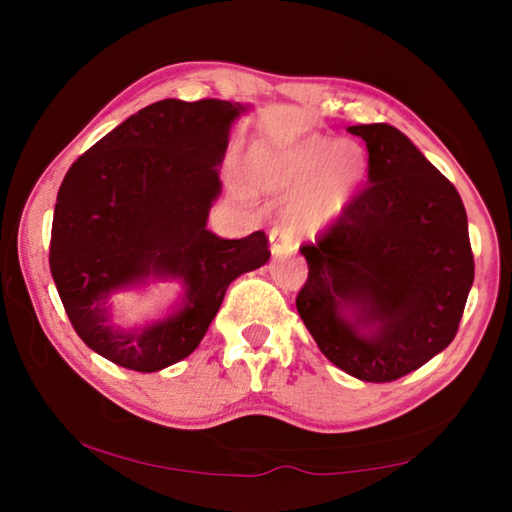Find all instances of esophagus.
<instances>
[{
	"mask_svg": "<svg viewBox=\"0 0 512 512\" xmlns=\"http://www.w3.org/2000/svg\"><path fill=\"white\" fill-rule=\"evenodd\" d=\"M271 250L273 255H291L298 250V241L293 239L291 232L282 225H273L271 228Z\"/></svg>",
	"mask_w": 512,
	"mask_h": 512,
	"instance_id": "34e87169",
	"label": "esophagus"
}]
</instances>
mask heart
I'll use <instances>...</instances> for the list:
<instances>
[{"label": "heart", "instance_id": "obj_1", "mask_svg": "<svg viewBox=\"0 0 512 512\" xmlns=\"http://www.w3.org/2000/svg\"><path fill=\"white\" fill-rule=\"evenodd\" d=\"M248 180L264 192L298 194L284 214L296 237H316L341 219L366 173V155L352 142L309 137L289 151H250Z\"/></svg>", "mask_w": 512, "mask_h": 512}]
</instances>
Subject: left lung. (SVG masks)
Listing matches in <instances>:
<instances>
[{
  "label": "left lung",
  "instance_id": "1",
  "mask_svg": "<svg viewBox=\"0 0 512 512\" xmlns=\"http://www.w3.org/2000/svg\"><path fill=\"white\" fill-rule=\"evenodd\" d=\"M368 146V185L332 228L300 246L309 275L296 307L320 352L348 375L384 384L454 341L474 255L456 187L404 133L350 126ZM345 306L358 309L352 324ZM361 326H375L361 335Z\"/></svg>",
  "mask_w": 512,
  "mask_h": 512
}]
</instances>
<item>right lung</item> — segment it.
Returning a JSON list of instances; mask_svg holds the SVG:
<instances>
[{"instance_id": "add662e5", "label": "right lung", "mask_w": 512, "mask_h": 512, "mask_svg": "<svg viewBox=\"0 0 512 512\" xmlns=\"http://www.w3.org/2000/svg\"><path fill=\"white\" fill-rule=\"evenodd\" d=\"M244 106L164 99L128 117L65 173L51 223L49 268L81 341L121 368L155 372L192 354L230 282L268 262V237L212 235L216 164ZM149 274L180 276L186 307L142 333L107 323L112 290Z\"/></svg>"}]
</instances>
